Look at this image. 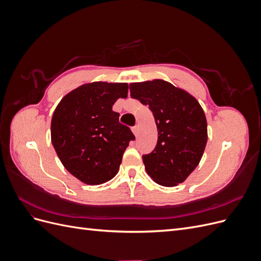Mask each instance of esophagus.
<instances>
[{"mask_svg": "<svg viewBox=\"0 0 261 261\" xmlns=\"http://www.w3.org/2000/svg\"><path fill=\"white\" fill-rule=\"evenodd\" d=\"M132 130H133V133H134V135L137 136V135H138V132H139V127H138V125H135V126H134V127L132 128Z\"/></svg>", "mask_w": 261, "mask_h": 261, "instance_id": "1", "label": "esophagus"}]
</instances>
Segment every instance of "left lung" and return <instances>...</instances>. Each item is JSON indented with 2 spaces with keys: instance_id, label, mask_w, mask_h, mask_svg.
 <instances>
[{
  "instance_id": "1",
  "label": "left lung",
  "mask_w": 261,
  "mask_h": 261,
  "mask_svg": "<svg viewBox=\"0 0 261 261\" xmlns=\"http://www.w3.org/2000/svg\"><path fill=\"white\" fill-rule=\"evenodd\" d=\"M129 90L132 98L151 110L158 128L153 151L143 155L148 175L162 186L183 183L199 164L208 139L199 102L162 80L133 83Z\"/></svg>"
}]
</instances>
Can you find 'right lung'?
<instances>
[{"mask_svg": "<svg viewBox=\"0 0 261 261\" xmlns=\"http://www.w3.org/2000/svg\"><path fill=\"white\" fill-rule=\"evenodd\" d=\"M126 83L85 84L63 98L53 113L51 140L64 168L83 183L99 185L112 179L123 153L135 136L112 110L126 98Z\"/></svg>", "mask_w": 261, "mask_h": 261, "instance_id": "right-lung-1", "label": "right lung"}]
</instances>
